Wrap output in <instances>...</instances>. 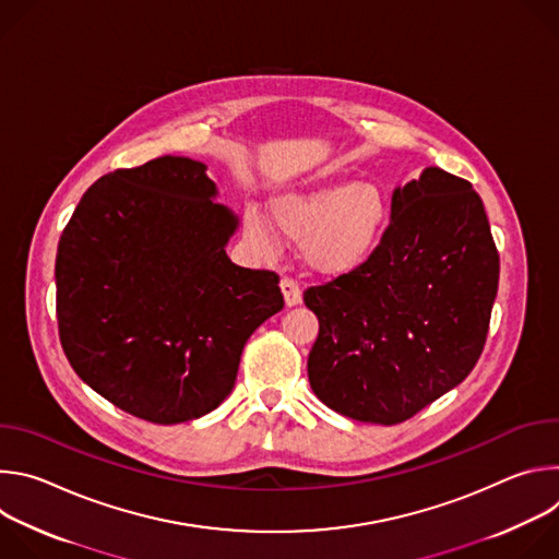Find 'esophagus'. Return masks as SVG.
<instances>
[{"label":"esophagus","mask_w":559,"mask_h":559,"mask_svg":"<svg viewBox=\"0 0 559 559\" xmlns=\"http://www.w3.org/2000/svg\"><path fill=\"white\" fill-rule=\"evenodd\" d=\"M281 292H283V296H285V302H287V307H294V305H298L300 302V287H298V283L294 281V278H289V276H283L281 278Z\"/></svg>","instance_id":"1"}]
</instances>
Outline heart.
Listing matches in <instances>:
<instances>
[{"instance_id": "heart-1", "label": "heart", "mask_w": 559, "mask_h": 559, "mask_svg": "<svg viewBox=\"0 0 559 559\" xmlns=\"http://www.w3.org/2000/svg\"><path fill=\"white\" fill-rule=\"evenodd\" d=\"M389 203L376 183H332L274 201L272 218L287 241L300 243L305 261L325 274L360 265L378 246ZM250 241L270 252L274 229L257 212H246Z\"/></svg>"}]
</instances>
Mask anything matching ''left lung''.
Segmentation results:
<instances>
[{"mask_svg": "<svg viewBox=\"0 0 559 559\" xmlns=\"http://www.w3.org/2000/svg\"><path fill=\"white\" fill-rule=\"evenodd\" d=\"M498 278L489 218L468 181L427 168L395 188L376 250L302 294L318 316L313 393L360 423L409 420L480 358Z\"/></svg>", "mask_w": 559, "mask_h": 559, "instance_id": "8db88e82", "label": "left lung"}]
</instances>
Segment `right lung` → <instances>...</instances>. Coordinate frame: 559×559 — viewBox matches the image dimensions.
<instances>
[{"label":"right lung","mask_w":559,"mask_h":559,"mask_svg":"<svg viewBox=\"0 0 559 559\" xmlns=\"http://www.w3.org/2000/svg\"><path fill=\"white\" fill-rule=\"evenodd\" d=\"M214 197L201 162L158 156L95 181L59 238L57 325L70 367L154 425L216 409L248 338L285 305L274 272L227 259L238 218Z\"/></svg>","instance_id":"obj_1"}]
</instances>
